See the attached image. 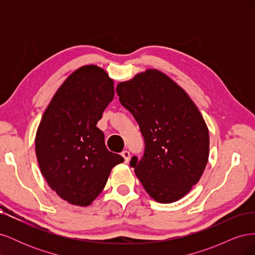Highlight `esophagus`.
Masks as SVG:
<instances>
[{"label": "esophagus", "instance_id": "1", "mask_svg": "<svg viewBox=\"0 0 255 255\" xmlns=\"http://www.w3.org/2000/svg\"><path fill=\"white\" fill-rule=\"evenodd\" d=\"M121 155H122V157L125 158V163H128V160H129V152L128 151H123L122 153H121Z\"/></svg>", "mask_w": 255, "mask_h": 255}]
</instances>
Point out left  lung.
<instances>
[{
  "instance_id": "obj_1",
  "label": "left lung",
  "mask_w": 255,
  "mask_h": 255,
  "mask_svg": "<svg viewBox=\"0 0 255 255\" xmlns=\"http://www.w3.org/2000/svg\"><path fill=\"white\" fill-rule=\"evenodd\" d=\"M116 90L144 138L143 157L129 163L143 188L159 203L182 199L201 179L210 155V134L197 105L157 69L120 82Z\"/></svg>"
}]
</instances>
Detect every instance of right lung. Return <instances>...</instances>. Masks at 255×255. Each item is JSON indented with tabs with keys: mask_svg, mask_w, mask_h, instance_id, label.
I'll use <instances>...</instances> for the list:
<instances>
[{
	"mask_svg": "<svg viewBox=\"0 0 255 255\" xmlns=\"http://www.w3.org/2000/svg\"><path fill=\"white\" fill-rule=\"evenodd\" d=\"M114 97L109 73L86 65L61 84L42 116L35 138L38 165L51 189L68 203L90 205L112 169L125 160L106 149L97 128Z\"/></svg>",
	"mask_w": 255,
	"mask_h": 255,
	"instance_id": "1",
	"label": "right lung"
}]
</instances>
